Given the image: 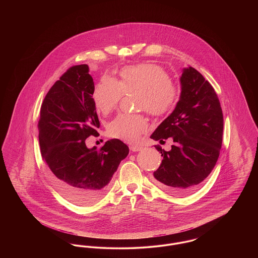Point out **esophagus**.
<instances>
[{"instance_id": "34e87169", "label": "esophagus", "mask_w": 258, "mask_h": 258, "mask_svg": "<svg viewBox=\"0 0 258 258\" xmlns=\"http://www.w3.org/2000/svg\"><path fill=\"white\" fill-rule=\"evenodd\" d=\"M142 149L141 146H138V145H133V146H131V150L133 151V152H138V151H140Z\"/></svg>"}]
</instances>
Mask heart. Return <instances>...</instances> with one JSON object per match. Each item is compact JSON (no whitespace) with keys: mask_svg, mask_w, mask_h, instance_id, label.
<instances>
[{"mask_svg":"<svg viewBox=\"0 0 258 258\" xmlns=\"http://www.w3.org/2000/svg\"><path fill=\"white\" fill-rule=\"evenodd\" d=\"M140 94L137 108L152 116L166 115L179 98V89L161 67L155 63H138L124 67L120 80L102 77L95 88L93 98L98 110L108 114L118 106L123 94ZM148 131L147 120L141 115H119L111 121L107 133L111 137L128 143L139 141Z\"/></svg>","mask_w":258,"mask_h":258,"instance_id":"b5f03b06","label":"heart"}]
</instances>
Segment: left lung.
I'll use <instances>...</instances> for the list:
<instances>
[{
    "label": "left lung",
    "instance_id": "obj_1",
    "mask_svg": "<svg viewBox=\"0 0 258 258\" xmlns=\"http://www.w3.org/2000/svg\"><path fill=\"white\" fill-rule=\"evenodd\" d=\"M181 96L171 114L151 135L160 142L172 137L169 152L155 147L163 160L154 182L165 191L183 197L196 191L215 167L222 143L223 116L214 88L192 67L180 78Z\"/></svg>",
    "mask_w": 258,
    "mask_h": 258
}]
</instances>
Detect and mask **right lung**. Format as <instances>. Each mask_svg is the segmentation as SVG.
<instances>
[{"label": "right lung", "mask_w": 258, "mask_h": 258, "mask_svg": "<svg viewBox=\"0 0 258 258\" xmlns=\"http://www.w3.org/2000/svg\"><path fill=\"white\" fill-rule=\"evenodd\" d=\"M95 85L87 64L70 68L51 87L40 108L38 140L50 181L63 197L79 206L98 202L113 174L128 154L119 139L97 150L85 140L98 136Z\"/></svg>", "instance_id": "add662e5"}]
</instances>
